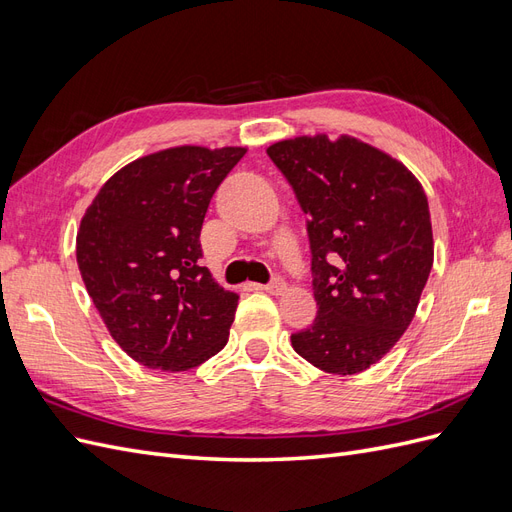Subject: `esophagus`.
Wrapping results in <instances>:
<instances>
[{"label": "esophagus", "mask_w": 512, "mask_h": 512, "mask_svg": "<svg viewBox=\"0 0 512 512\" xmlns=\"http://www.w3.org/2000/svg\"><path fill=\"white\" fill-rule=\"evenodd\" d=\"M265 290H267V292H271V294H282V292L286 290L284 277H282V275H273V280L265 286Z\"/></svg>", "instance_id": "obj_1"}]
</instances>
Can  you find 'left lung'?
Wrapping results in <instances>:
<instances>
[{
    "label": "left lung",
    "instance_id": "8db88e82",
    "mask_svg": "<svg viewBox=\"0 0 512 512\" xmlns=\"http://www.w3.org/2000/svg\"><path fill=\"white\" fill-rule=\"evenodd\" d=\"M307 215L318 316L290 335L314 367L350 376L410 327L433 265L427 196L410 170L359 138L297 136L267 149Z\"/></svg>",
    "mask_w": 512,
    "mask_h": 512
}]
</instances>
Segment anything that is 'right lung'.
<instances>
[{
    "label": "right lung",
    "instance_id": "obj_1",
    "mask_svg": "<svg viewBox=\"0 0 512 512\" xmlns=\"http://www.w3.org/2000/svg\"><path fill=\"white\" fill-rule=\"evenodd\" d=\"M245 147H170L108 179L76 232L91 301L123 352L149 369L185 371L218 354L239 294L200 267L211 196Z\"/></svg>",
    "mask_w": 512,
    "mask_h": 512
}]
</instances>
